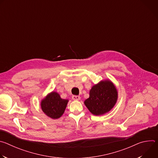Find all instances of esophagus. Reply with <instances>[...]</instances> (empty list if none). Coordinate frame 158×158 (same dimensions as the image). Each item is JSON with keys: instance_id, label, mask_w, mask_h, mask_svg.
Returning a JSON list of instances; mask_svg holds the SVG:
<instances>
[{"instance_id": "1", "label": "esophagus", "mask_w": 158, "mask_h": 158, "mask_svg": "<svg viewBox=\"0 0 158 158\" xmlns=\"http://www.w3.org/2000/svg\"><path fill=\"white\" fill-rule=\"evenodd\" d=\"M72 99L74 101H79L81 99V97L79 96H73Z\"/></svg>"}]
</instances>
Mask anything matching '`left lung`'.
<instances>
[{
	"mask_svg": "<svg viewBox=\"0 0 158 158\" xmlns=\"http://www.w3.org/2000/svg\"><path fill=\"white\" fill-rule=\"evenodd\" d=\"M118 92L116 85L110 80L101 81L94 85L89 91V98L84 101V104L95 116L104 115L116 105Z\"/></svg>",
	"mask_w": 158,
	"mask_h": 158,
	"instance_id": "left-lung-1",
	"label": "left lung"
}]
</instances>
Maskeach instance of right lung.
I'll use <instances>...</instances> for the list:
<instances>
[{"mask_svg":"<svg viewBox=\"0 0 158 158\" xmlns=\"http://www.w3.org/2000/svg\"><path fill=\"white\" fill-rule=\"evenodd\" d=\"M68 102V99H62L57 92L52 91L41 100L40 107L45 114L57 119L63 115Z\"/></svg>","mask_w":158,"mask_h":158,"instance_id":"obj_1","label":"right lung"}]
</instances>
